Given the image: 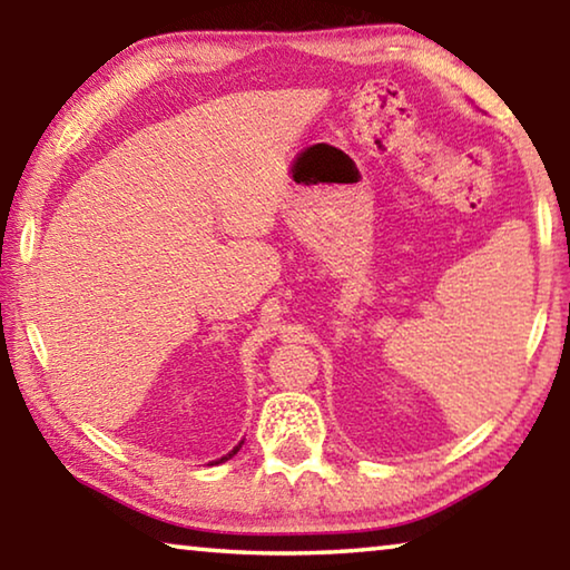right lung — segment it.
Returning <instances> with one entry per match:
<instances>
[{
  "instance_id": "obj_1",
  "label": "right lung",
  "mask_w": 570,
  "mask_h": 570,
  "mask_svg": "<svg viewBox=\"0 0 570 570\" xmlns=\"http://www.w3.org/2000/svg\"><path fill=\"white\" fill-rule=\"evenodd\" d=\"M240 445H244V442H238V448H240ZM238 448H234V450H230L226 458H220V460H216V465H218V462H224V460H228V458H234V455H236V452H238Z\"/></svg>"
}]
</instances>
